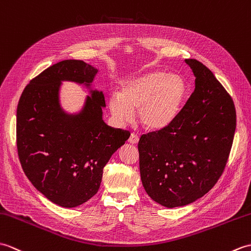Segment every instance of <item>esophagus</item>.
Here are the masks:
<instances>
[{
	"mask_svg": "<svg viewBox=\"0 0 251 251\" xmlns=\"http://www.w3.org/2000/svg\"><path fill=\"white\" fill-rule=\"evenodd\" d=\"M138 141H140V137H138V135L135 134V133H132V134L130 135V138H129V143L132 145H135L138 143Z\"/></svg>",
	"mask_w": 251,
	"mask_h": 251,
	"instance_id": "esophagus-1",
	"label": "esophagus"
}]
</instances>
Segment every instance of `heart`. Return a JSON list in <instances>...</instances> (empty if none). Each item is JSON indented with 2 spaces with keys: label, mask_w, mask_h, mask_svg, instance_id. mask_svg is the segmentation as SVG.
<instances>
[{
  "label": "heart",
  "mask_w": 251,
  "mask_h": 251,
  "mask_svg": "<svg viewBox=\"0 0 251 251\" xmlns=\"http://www.w3.org/2000/svg\"><path fill=\"white\" fill-rule=\"evenodd\" d=\"M187 94V83L178 74L150 72L126 80L119 96L109 99V109L121 124L131 121L138 109V119L147 130L159 131L177 118Z\"/></svg>",
  "instance_id": "b5f03b06"
}]
</instances>
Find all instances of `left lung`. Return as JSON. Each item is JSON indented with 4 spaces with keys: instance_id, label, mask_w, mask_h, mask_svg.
Here are the masks:
<instances>
[{
    "instance_id": "1",
    "label": "left lung",
    "mask_w": 251,
    "mask_h": 251,
    "mask_svg": "<svg viewBox=\"0 0 251 251\" xmlns=\"http://www.w3.org/2000/svg\"><path fill=\"white\" fill-rule=\"evenodd\" d=\"M196 88L174 122L143 134L138 142L144 189L154 202L173 208L202 198L218 181L236 129L234 102L196 59H186Z\"/></svg>"
}]
</instances>
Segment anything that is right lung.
Here are the masks:
<instances>
[{
	"label": "right lung",
	"mask_w": 251,
	"mask_h": 251,
	"mask_svg": "<svg viewBox=\"0 0 251 251\" xmlns=\"http://www.w3.org/2000/svg\"><path fill=\"white\" fill-rule=\"evenodd\" d=\"M98 70L81 60H64L43 71L22 92L17 107V150L25 174L49 201L76 207L99 190L103 169L130 132L102 118V91H91L77 115L61 108V82L90 87Z\"/></svg>",
	"instance_id": "right-lung-1"
}]
</instances>
